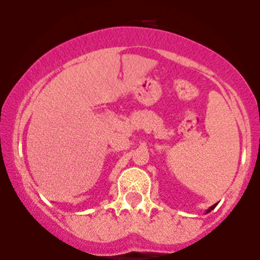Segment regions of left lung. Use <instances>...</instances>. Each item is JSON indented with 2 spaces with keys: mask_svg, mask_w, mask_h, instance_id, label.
Wrapping results in <instances>:
<instances>
[{
  "mask_svg": "<svg viewBox=\"0 0 260 260\" xmlns=\"http://www.w3.org/2000/svg\"><path fill=\"white\" fill-rule=\"evenodd\" d=\"M216 205H217V204H214V205H213V207H210V208H209V209H208V210H207V214H208V213H210V211H211V210H213V209H214V208H215V207H216Z\"/></svg>",
  "mask_w": 260,
  "mask_h": 260,
  "instance_id": "left-lung-1",
  "label": "left lung"
}]
</instances>
